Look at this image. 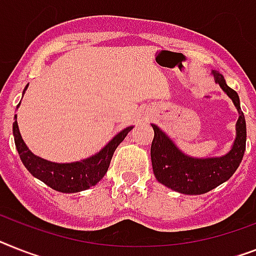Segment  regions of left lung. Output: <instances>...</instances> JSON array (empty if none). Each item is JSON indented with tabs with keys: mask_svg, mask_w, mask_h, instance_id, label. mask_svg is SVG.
<instances>
[{
	"mask_svg": "<svg viewBox=\"0 0 256 256\" xmlns=\"http://www.w3.org/2000/svg\"><path fill=\"white\" fill-rule=\"evenodd\" d=\"M216 82L229 95L240 111L237 137L232 150L218 158H191L182 153L157 126L152 124L154 138L150 156L156 178L168 188L186 195H202L226 182L240 166L246 149V120L240 111V96L220 73L213 72Z\"/></svg>",
	"mask_w": 256,
	"mask_h": 256,
	"instance_id": "left-lung-1",
	"label": "left lung"
}]
</instances>
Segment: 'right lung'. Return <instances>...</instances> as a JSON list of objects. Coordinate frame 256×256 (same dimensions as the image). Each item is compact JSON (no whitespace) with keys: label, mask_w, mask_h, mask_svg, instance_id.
<instances>
[{"label":"right lung","mask_w":256,"mask_h":256,"mask_svg":"<svg viewBox=\"0 0 256 256\" xmlns=\"http://www.w3.org/2000/svg\"><path fill=\"white\" fill-rule=\"evenodd\" d=\"M132 126H128L118 133L102 150L92 157L86 158L84 161L73 162V164H54V162H50L47 160L34 156L26 146L24 141L22 140L18 123H16V122L12 123V133H14L16 150L27 170L35 178L40 179L46 184L50 186V188L58 192H66V194L85 191L96 184L108 170L114 152L119 146V144L126 138Z\"/></svg>","instance_id":"1"}]
</instances>
